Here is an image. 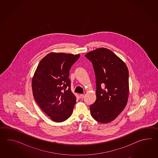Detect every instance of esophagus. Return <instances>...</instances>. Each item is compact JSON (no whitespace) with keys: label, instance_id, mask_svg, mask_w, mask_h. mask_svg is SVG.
I'll return each instance as SVG.
<instances>
[{"label":"esophagus","instance_id":"34e87169","mask_svg":"<svg viewBox=\"0 0 158 158\" xmlns=\"http://www.w3.org/2000/svg\"><path fill=\"white\" fill-rule=\"evenodd\" d=\"M80 98L81 99H83L84 98V94H80Z\"/></svg>","mask_w":158,"mask_h":158}]
</instances>
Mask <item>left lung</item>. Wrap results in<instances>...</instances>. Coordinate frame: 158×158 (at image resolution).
<instances>
[{"label": "left lung", "instance_id": "obj_1", "mask_svg": "<svg viewBox=\"0 0 158 158\" xmlns=\"http://www.w3.org/2000/svg\"><path fill=\"white\" fill-rule=\"evenodd\" d=\"M90 61L96 79L97 99L90 106L96 121L108 123L124 109L129 95V72L127 65L111 50L101 48L85 55Z\"/></svg>", "mask_w": 158, "mask_h": 158}]
</instances>
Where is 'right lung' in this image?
<instances>
[{
    "label": "right lung",
    "mask_w": 158,
    "mask_h": 158,
    "mask_svg": "<svg viewBox=\"0 0 158 158\" xmlns=\"http://www.w3.org/2000/svg\"><path fill=\"white\" fill-rule=\"evenodd\" d=\"M80 55L50 53L38 64L32 80L34 99L55 122L66 120L72 114L76 98L68 78L72 65Z\"/></svg>",
    "instance_id": "obj_1"
}]
</instances>
